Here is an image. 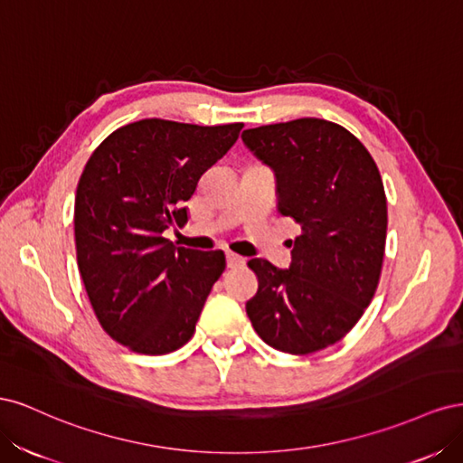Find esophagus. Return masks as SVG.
<instances>
[{
    "mask_svg": "<svg viewBox=\"0 0 463 463\" xmlns=\"http://www.w3.org/2000/svg\"><path fill=\"white\" fill-rule=\"evenodd\" d=\"M226 264H228V269H235V266L245 264V259L240 257V255H235V253H228L226 255Z\"/></svg>",
    "mask_w": 463,
    "mask_h": 463,
    "instance_id": "esophagus-1",
    "label": "esophagus"
}]
</instances>
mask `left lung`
Here are the masks:
<instances>
[{"label": "left lung", "instance_id": "obj_1", "mask_svg": "<svg viewBox=\"0 0 463 463\" xmlns=\"http://www.w3.org/2000/svg\"><path fill=\"white\" fill-rule=\"evenodd\" d=\"M241 138L272 170L278 210L301 228L288 269L249 260L259 289L247 317L270 347L315 354L357 325L376 291L388 223L381 174L369 150L326 119L262 125Z\"/></svg>", "mask_w": 463, "mask_h": 463}]
</instances>
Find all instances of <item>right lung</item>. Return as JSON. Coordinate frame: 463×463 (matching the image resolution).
<instances>
[{
	"mask_svg": "<svg viewBox=\"0 0 463 463\" xmlns=\"http://www.w3.org/2000/svg\"><path fill=\"white\" fill-rule=\"evenodd\" d=\"M241 129L135 121L111 133L82 170L79 272L102 328L137 354L164 355L187 344L226 269L222 250L174 247L164 232L189 222L185 203Z\"/></svg>",
	"mask_w": 463,
	"mask_h": 463,
	"instance_id": "1",
	"label": "right lung"
}]
</instances>
